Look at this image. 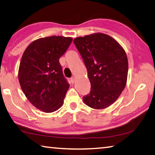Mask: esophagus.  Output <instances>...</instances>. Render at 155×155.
Returning a JSON list of instances; mask_svg holds the SVG:
<instances>
[{
  "mask_svg": "<svg viewBox=\"0 0 155 155\" xmlns=\"http://www.w3.org/2000/svg\"><path fill=\"white\" fill-rule=\"evenodd\" d=\"M70 81H71L72 84H74L75 83V77H71V78H70Z\"/></svg>",
  "mask_w": 155,
  "mask_h": 155,
  "instance_id": "34e87169",
  "label": "esophagus"
}]
</instances>
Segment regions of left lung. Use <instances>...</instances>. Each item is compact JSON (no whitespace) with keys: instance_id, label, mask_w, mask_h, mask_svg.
I'll use <instances>...</instances> for the list:
<instances>
[{"instance_id":"obj_1","label":"left lung","mask_w":155,"mask_h":155,"mask_svg":"<svg viewBox=\"0 0 155 155\" xmlns=\"http://www.w3.org/2000/svg\"><path fill=\"white\" fill-rule=\"evenodd\" d=\"M74 43L82 57L91 83V91L83 97L88 106L106 108L116 101L126 85L128 60L117 42L105 34L78 37Z\"/></svg>"}]
</instances>
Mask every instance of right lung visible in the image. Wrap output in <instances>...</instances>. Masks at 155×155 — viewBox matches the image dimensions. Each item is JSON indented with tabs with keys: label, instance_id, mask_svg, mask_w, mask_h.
<instances>
[{
	"label": "right lung",
	"instance_id": "1",
	"mask_svg": "<svg viewBox=\"0 0 155 155\" xmlns=\"http://www.w3.org/2000/svg\"><path fill=\"white\" fill-rule=\"evenodd\" d=\"M72 41L70 37L52 36L30 43L22 55L18 78L21 89L36 108L45 112L63 105L70 85L59 59Z\"/></svg>",
	"mask_w": 155,
	"mask_h": 155
}]
</instances>
